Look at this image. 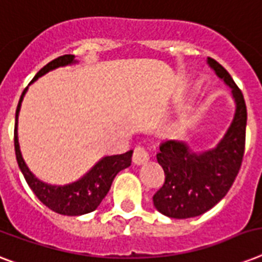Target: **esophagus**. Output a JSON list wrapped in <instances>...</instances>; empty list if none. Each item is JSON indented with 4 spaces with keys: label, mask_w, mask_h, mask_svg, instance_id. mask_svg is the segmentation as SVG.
Returning a JSON list of instances; mask_svg holds the SVG:
<instances>
[{
    "label": "esophagus",
    "mask_w": 262,
    "mask_h": 262,
    "mask_svg": "<svg viewBox=\"0 0 262 262\" xmlns=\"http://www.w3.org/2000/svg\"><path fill=\"white\" fill-rule=\"evenodd\" d=\"M148 160H149V153H148V150L144 146H136L135 153H133V161H135V164H145Z\"/></svg>",
    "instance_id": "34e87169"
}]
</instances>
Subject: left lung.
Segmentation results:
<instances>
[{"label": "left lung", "mask_w": 262, "mask_h": 262, "mask_svg": "<svg viewBox=\"0 0 262 262\" xmlns=\"http://www.w3.org/2000/svg\"><path fill=\"white\" fill-rule=\"evenodd\" d=\"M207 64L231 90L234 117L211 149L193 152L179 140H167L160 145L156 157L164 169L165 182L153 195V205L157 211L176 220L202 215L222 201L234 183L245 150L248 113L244 95L218 61L207 57Z\"/></svg>", "instance_id": "obj_1"}]
</instances>
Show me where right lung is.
Listing matches in <instances>:
<instances>
[{
	"mask_svg": "<svg viewBox=\"0 0 262 262\" xmlns=\"http://www.w3.org/2000/svg\"><path fill=\"white\" fill-rule=\"evenodd\" d=\"M76 63H78V60H75V56H72V55L56 57L55 60L44 66L36 74L31 83L36 82L42 75H46L50 71H54L59 67L72 66L76 64ZM27 90L28 87L23 91L18 105H17L16 124H14V150H16L17 164L20 167L28 186L31 187V190L35 192L36 196L39 198L47 207L57 212V214L75 216L94 211L109 192L113 180H114L117 173L132 164L133 150H129V152L122 153V155L103 156L80 179L69 183V184L61 186V184H50V183L42 182L39 178H36L35 173L29 169L24 157L21 155L20 144H18V133H17L18 114H20L21 103H23Z\"/></svg>",
	"mask_w": 262,
	"mask_h": 262,
	"instance_id": "obj_1",
	"label": "right lung"
}]
</instances>
